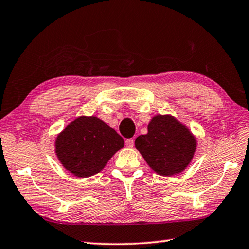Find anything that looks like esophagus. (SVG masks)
Listing matches in <instances>:
<instances>
[{
  "instance_id": "esophagus-1",
  "label": "esophagus",
  "mask_w": 249,
  "mask_h": 249,
  "mask_svg": "<svg viewBox=\"0 0 249 249\" xmlns=\"http://www.w3.org/2000/svg\"><path fill=\"white\" fill-rule=\"evenodd\" d=\"M125 144H126V147H127V148H133L134 147V139L133 138L126 139Z\"/></svg>"
}]
</instances>
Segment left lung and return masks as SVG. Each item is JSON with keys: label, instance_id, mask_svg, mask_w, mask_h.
Masks as SVG:
<instances>
[{"label": "left lung", "instance_id": "1", "mask_svg": "<svg viewBox=\"0 0 249 249\" xmlns=\"http://www.w3.org/2000/svg\"><path fill=\"white\" fill-rule=\"evenodd\" d=\"M135 147L154 173L172 177L192 162L197 140L188 126L172 114H157L149 122L148 133L136 138Z\"/></svg>", "mask_w": 249, "mask_h": 249}]
</instances>
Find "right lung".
<instances>
[{
  "label": "right lung",
  "mask_w": 249,
  "mask_h": 249,
  "mask_svg": "<svg viewBox=\"0 0 249 249\" xmlns=\"http://www.w3.org/2000/svg\"><path fill=\"white\" fill-rule=\"evenodd\" d=\"M124 147V139L95 115H82L55 139V153L63 168L79 178L98 174Z\"/></svg>",
  "instance_id": "1"
}]
</instances>
